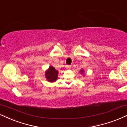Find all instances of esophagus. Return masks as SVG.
<instances>
[{
	"label": "esophagus",
	"mask_w": 127,
	"mask_h": 127,
	"mask_svg": "<svg viewBox=\"0 0 127 127\" xmlns=\"http://www.w3.org/2000/svg\"><path fill=\"white\" fill-rule=\"evenodd\" d=\"M66 69H70L71 68V65H66Z\"/></svg>",
	"instance_id": "esophagus-1"
}]
</instances>
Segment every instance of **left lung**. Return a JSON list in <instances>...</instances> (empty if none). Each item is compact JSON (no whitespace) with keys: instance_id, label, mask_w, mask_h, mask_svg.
Listing matches in <instances>:
<instances>
[{"instance_id":"1","label":"left lung","mask_w":127,"mask_h":127,"mask_svg":"<svg viewBox=\"0 0 127 127\" xmlns=\"http://www.w3.org/2000/svg\"><path fill=\"white\" fill-rule=\"evenodd\" d=\"M81 72H83V71H82V70H81Z\"/></svg>"}]
</instances>
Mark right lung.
<instances>
[{
  "label": "right lung",
  "mask_w": 127,
  "mask_h": 127,
  "mask_svg": "<svg viewBox=\"0 0 127 127\" xmlns=\"http://www.w3.org/2000/svg\"><path fill=\"white\" fill-rule=\"evenodd\" d=\"M46 78L47 80L49 82H55L58 78V71L56 70L55 68L50 66L49 69L46 72Z\"/></svg>",
  "instance_id": "right-lung-1"
}]
</instances>
